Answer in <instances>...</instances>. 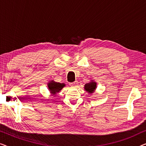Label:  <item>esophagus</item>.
<instances>
[{
  "label": "esophagus",
  "instance_id": "obj_1",
  "mask_svg": "<svg viewBox=\"0 0 146 146\" xmlns=\"http://www.w3.org/2000/svg\"><path fill=\"white\" fill-rule=\"evenodd\" d=\"M78 81H75L72 83H70V85L72 86H76L78 85Z\"/></svg>",
  "mask_w": 146,
  "mask_h": 146
}]
</instances>
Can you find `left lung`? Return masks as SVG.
I'll list each match as a JSON object with an SVG mask.
<instances>
[{"instance_id":"1","label":"left lung","mask_w":146,"mask_h":146,"mask_svg":"<svg viewBox=\"0 0 146 146\" xmlns=\"http://www.w3.org/2000/svg\"><path fill=\"white\" fill-rule=\"evenodd\" d=\"M96 88V83L94 82H91L90 83L86 84L84 86L86 90L89 93H93V92L94 91Z\"/></svg>"}]
</instances>
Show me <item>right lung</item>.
Returning <instances> with one entry per match:
<instances>
[{
	"instance_id": "add662e5",
	"label": "right lung",
	"mask_w": 146,
	"mask_h": 146,
	"mask_svg": "<svg viewBox=\"0 0 146 146\" xmlns=\"http://www.w3.org/2000/svg\"><path fill=\"white\" fill-rule=\"evenodd\" d=\"M48 89L50 91V92L53 94L54 95H55L57 92L60 91L62 89V88H64V86H65V84H60L52 81L51 82L48 83Z\"/></svg>"
}]
</instances>
